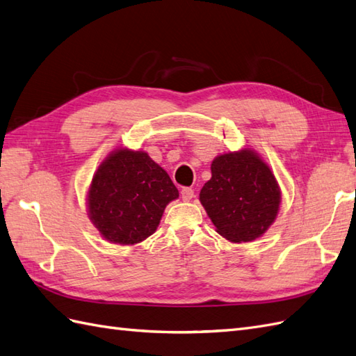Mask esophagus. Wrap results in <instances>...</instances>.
I'll return each instance as SVG.
<instances>
[{"label": "esophagus", "mask_w": 356, "mask_h": 356, "mask_svg": "<svg viewBox=\"0 0 356 356\" xmlns=\"http://www.w3.org/2000/svg\"><path fill=\"white\" fill-rule=\"evenodd\" d=\"M180 197H181V200H184V202H189V200L194 198V189H191V188H181Z\"/></svg>", "instance_id": "esophagus-1"}]
</instances>
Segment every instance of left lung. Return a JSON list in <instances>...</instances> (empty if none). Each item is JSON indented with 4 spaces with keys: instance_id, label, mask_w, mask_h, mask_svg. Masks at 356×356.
<instances>
[{
    "instance_id": "obj_1",
    "label": "left lung",
    "mask_w": 356,
    "mask_h": 356,
    "mask_svg": "<svg viewBox=\"0 0 356 356\" xmlns=\"http://www.w3.org/2000/svg\"><path fill=\"white\" fill-rule=\"evenodd\" d=\"M212 177L200 191V203L216 232L233 243L252 242L277 220L280 185L257 152L242 149L212 161Z\"/></svg>"
}]
</instances>
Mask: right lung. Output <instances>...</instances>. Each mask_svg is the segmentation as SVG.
I'll return each mask as SVG.
<instances>
[{
    "mask_svg": "<svg viewBox=\"0 0 356 356\" xmlns=\"http://www.w3.org/2000/svg\"><path fill=\"white\" fill-rule=\"evenodd\" d=\"M179 198L167 171L147 153L120 147L100 162L87 193L90 221L108 242L135 245L156 232Z\"/></svg>",
    "mask_w": 356,
    "mask_h": 356,
    "instance_id": "1",
    "label": "right lung"
}]
</instances>
